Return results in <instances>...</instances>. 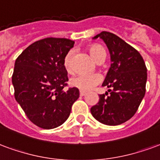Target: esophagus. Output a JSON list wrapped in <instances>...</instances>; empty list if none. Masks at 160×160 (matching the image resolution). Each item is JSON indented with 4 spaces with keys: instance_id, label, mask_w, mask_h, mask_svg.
I'll list each match as a JSON object with an SVG mask.
<instances>
[{
    "instance_id": "34e87169",
    "label": "esophagus",
    "mask_w": 160,
    "mask_h": 160,
    "mask_svg": "<svg viewBox=\"0 0 160 160\" xmlns=\"http://www.w3.org/2000/svg\"><path fill=\"white\" fill-rule=\"evenodd\" d=\"M86 93L85 92H80V95L81 96V97H84V96H86Z\"/></svg>"
}]
</instances>
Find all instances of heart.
<instances>
[{"mask_svg": "<svg viewBox=\"0 0 160 160\" xmlns=\"http://www.w3.org/2000/svg\"><path fill=\"white\" fill-rule=\"evenodd\" d=\"M88 51H89L90 55L96 62L100 57H106V53H105L103 47H102L99 45L91 46L88 48ZM73 54H74V52L72 50L69 51L65 55L64 59H63V65L68 73L73 72V68H72ZM101 81V76L98 74H80V75H77V76L72 78L70 80V84L71 86L79 89L81 92H89L93 89L96 86H98Z\"/></svg>", "mask_w": 160, "mask_h": 160, "instance_id": "b5f03b06", "label": "heart"}]
</instances>
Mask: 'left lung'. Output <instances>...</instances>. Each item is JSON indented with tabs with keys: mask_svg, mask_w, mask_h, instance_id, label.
<instances>
[{
	"mask_svg": "<svg viewBox=\"0 0 160 160\" xmlns=\"http://www.w3.org/2000/svg\"><path fill=\"white\" fill-rule=\"evenodd\" d=\"M98 38L108 48L112 63L102 85L108 92L99 95L91 113L102 124L118 125L134 115L144 98L146 65L140 53L116 35L102 31L92 39Z\"/></svg>",
	"mask_w": 160,
	"mask_h": 160,
	"instance_id": "left-lung-1",
	"label": "left lung"
}]
</instances>
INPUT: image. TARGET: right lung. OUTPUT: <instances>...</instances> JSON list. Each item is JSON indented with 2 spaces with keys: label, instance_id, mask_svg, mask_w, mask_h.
Returning a JSON list of instances; mask_svg holds the SVG:
<instances>
[{
  "label": "right lung",
  "instance_id": "1",
  "mask_svg": "<svg viewBox=\"0 0 160 160\" xmlns=\"http://www.w3.org/2000/svg\"><path fill=\"white\" fill-rule=\"evenodd\" d=\"M74 44L65 38H46L29 46L15 61L12 77L15 99L41 128L62 125L80 97L75 87L63 90L68 80L63 59Z\"/></svg>",
  "mask_w": 160,
  "mask_h": 160
}]
</instances>
